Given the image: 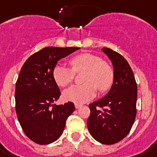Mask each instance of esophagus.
<instances>
[{
  "mask_svg": "<svg viewBox=\"0 0 157 157\" xmlns=\"http://www.w3.org/2000/svg\"><path fill=\"white\" fill-rule=\"evenodd\" d=\"M79 107H81V105H80V104H77V103H76V104H75V108H76V109H78Z\"/></svg>",
  "mask_w": 157,
  "mask_h": 157,
  "instance_id": "34e87169",
  "label": "esophagus"
}]
</instances>
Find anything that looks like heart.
I'll return each mask as SVG.
<instances>
[{"mask_svg":"<svg viewBox=\"0 0 157 157\" xmlns=\"http://www.w3.org/2000/svg\"><path fill=\"white\" fill-rule=\"evenodd\" d=\"M70 68L56 65L52 70L55 82L59 87H66L71 83L75 74L82 72L81 85H75L65 90L64 99L69 101L82 104L91 100L96 95V88L99 92H105L114 82L115 73L107 62L92 53L76 55L70 60Z\"/></svg>","mask_w":157,"mask_h":157,"instance_id":"heart-1","label":"heart"}]
</instances>
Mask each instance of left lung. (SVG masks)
<instances>
[{"mask_svg":"<svg viewBox=\"0 0 157 157\" xmlns=\"http://www.w3.org/2000/svg\"><path fill=\"white\" fill-rule=\"evenodd\" d=\"M102 52L112 62L115 78L107 94L89 105L87 124L96 140L111 145L128 135L134 123L138 87L128 61L110 48L103 47Z\"/></svg>","mask_w":157,"mask_h":157,"instance_id":"1","label":"left lung"}]
</instances>
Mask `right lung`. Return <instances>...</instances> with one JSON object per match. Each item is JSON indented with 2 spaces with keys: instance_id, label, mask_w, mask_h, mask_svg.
Segmentation results:
<instances>
[{
  "instance_id": "add662e5",
  "label": "right lung",
  "mask_w": 157,
  "mask_h": 157,
  "mask_svg": "<svg viewBox=\"0 0 157 157\" xmlns=\"http://www.w3.org/2000/svg\"><path fill=\"white\" fill-rule=\"evenodd\" d=\"M78 47H49L29 57L15 85V110L23 131L33 142L46 145L56 141L67 118L75 110L73 102L57 105L60 96L52 70L61 58Z\"/></svg>"
}]
</instances>
